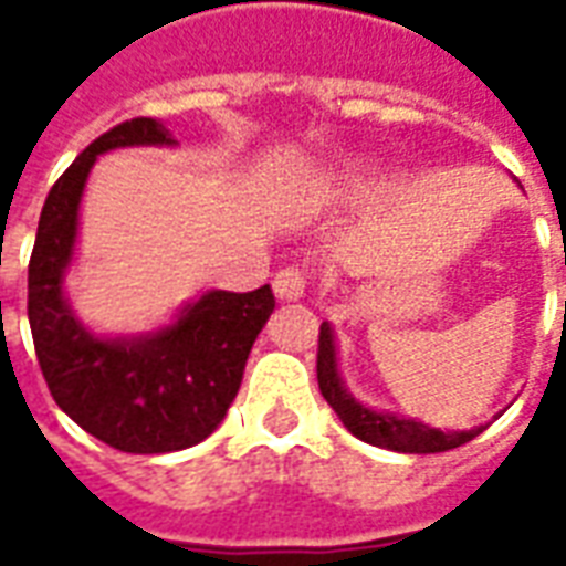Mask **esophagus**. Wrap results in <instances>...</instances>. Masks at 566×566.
Returning a JSON list of instances; mask_svg holds the SVG:
<instances>
[{
	"mask_svg": "<svg viewBox=\"0 0 566 566\" xmlns=\"http://www.w3.org/2000/svg\"><path fill=\"white\" fill-rule=\"evenodd\" d=\"M272 291L279 300L291 303V300H300L306 294V272L296 270V266H287V270L275 272V282H272Z\"/></svg>",
	"mask_w": 566,
	"mask_h": 566,
	"instance_id": "obj_1",
	"label": "esophagus"
}]
</instances>
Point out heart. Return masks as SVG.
<instances>
[{
  "instance_id": "heart-1",
  "label": "heart",
  "mask_w": 566,
  "mask_h": 566,
  "mask_svg": "<svg viewBox=\"0 0 566 566\" xmlns=\"http://www.w3.org/2000/svg\"><path fill=\"white\" fill-rule=\"evenodd\" d=\"M369 181V172L360 166V163H343L331 172H324L312 185V199L315 202H339V199H348L357 190H364Z\"/></svg>"
}]
</instances>
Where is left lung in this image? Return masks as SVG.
Wrapping results in <instances>:
<instances>
[{"label": "left lung", "instance_id": "8db88e82", "mask_svg": "<svg viewBox=\"0 0 566 566\" xmlns=\"http://www.w3.org/2000/svg\"><path fill=\"white\" fill-rule=\"evenodd\" d=\"M318 388L331 409L339 416L357 439L369 446H379L388 451H403V454H437V451L458 449L463 442L479 437L488 424H479L473 430H439L416 418L381 412L373 406L360 403L355 394L345 388L343 373H339V348H336V333L324 321L318 336Z\"/></svg>", "mask_w": 566, "mask_h": 566}]
</instances>
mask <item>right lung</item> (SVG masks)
Wrapping results in <instances>:
<instances>
[{"instance_id":"1","label":"right lung","mask_w":566,"mask_h":566,"mask_svg":"<svg viewBox=\"0 0 566 566\" xmlns=\"http://www.w3.org/2000/svg\"><path fill=\"white\" fill-rule=\"evenodd\" d=\"M154 117H133L81 150L44 199L30 258V327L56 406L91 437L129 454L197 446L239 394L251 345L275 308L270 284L206 291L163 327L105 336L75 315L66 275L78 251L84 187L96 157L117 148H175Z\"/></svg>"}]
</instances>
